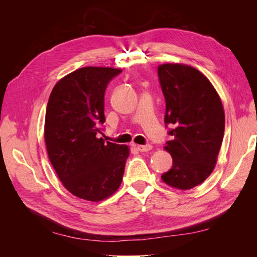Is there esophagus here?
I'll list each match as a JSON object with an SVG mask.
<instances>
[{
  "label": "esophagus",
  "instance_id": "obj_1",
  "mask_svg": "<svg viewBox=\"0 0 257 257\" xmlns=\"http://www.w3.org/2000/svg\"><path fill=\"white\" fill-rule=\"evenodd\" d=\"M135 147H136V149L138 151H141V152H148V151H150L152 149V146L151 145H145V146H143V145H135Z\"/></svg>",
  "mask_w": 257,
  "mask_h": 257
}]
</instances>
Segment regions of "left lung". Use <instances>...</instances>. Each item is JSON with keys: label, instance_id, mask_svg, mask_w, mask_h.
<instances>
[{"label": "left lung", "instance_id": "left-lung-1", "mask_svg": "<svg viewBox=\"0 0 257 257\" xmlns=\"http://www.w3.org/2000/svg\"><path fill=\"white\" fill-rule=\"evenodd\" d=\"M166 100L165 123L173 130L164 149L173 167L162 180L178 190L203 183L215 167L225 128L221 98L207 77L195 67L165 63L158 67Z\"/></svg>", "mask_w": 257, "mask_h": 257}]
</instances>
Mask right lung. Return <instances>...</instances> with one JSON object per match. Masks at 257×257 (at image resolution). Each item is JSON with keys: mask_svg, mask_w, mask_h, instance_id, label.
Segmentation results:
<instances>
[{"mask_svg": "<svg viewBox=\"0 0 257 257\" xmlns=\"http://www.w3.org/2000/svg\"><path fill=\"white\" fill-rule=\"evenodd\" d=\"M121 72L78 68L61 78L49 96L44 128L49 161L64 188L84 200H104L122 182L130 148L97 138L106 87Z\"/></svg>", "mask_w": 257, "mask_h": 257, "instance_id": "add662e5", "label": "right lung"}]
</instances>
